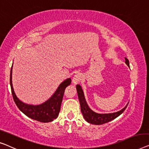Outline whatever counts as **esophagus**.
<instances>
[{
	"label": "esophagus",
	"mask_w": 149,
	"mask_h": 149,
	"mask_svg": "<svg viewBox=\"0 0 149 149\" xmlns=\"http://www.w3.org/2000/svg\"><path fill=\"white\" fill-rule=\"evenodd\" d=\"M82 79V75H81V74H79V73H77V74H75L74 76L73 77V83L74 84H77L78 83L79 81H80Z\"/></svg>",
	"instance_id": "obj_1"
}]
</instances>
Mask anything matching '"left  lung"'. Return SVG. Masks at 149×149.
Masks as SVG:
<instances>
[{"label":"left lung","mask_w":149,"mask_h":149,"mask_svg":"<svg viewBox=\"0 0 149 149\" xmlns=\"http://www.w3.org/2000/svg\"><path fill=\"white\" fill-rule=\"evenodd\" d=\"M125 63L127 64L128 66H129V61H128V59L126 58H125ZM76 89L77 95H78L79 104H80L81 106V113L86 120L90 124L100 125V124L107 123L108 122L116 118L118 116H119L125 110L128 106L127 104L126 107H124L123 110H120L117 112L112 113V114H97V113L94 112V111H92L88 107V104L86 102L85 97H84L83 90H82L81 86L77 84L76 86Z\"/></svg>","instance_id":"left-lung-1"}]
</instances>
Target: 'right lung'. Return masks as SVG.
<instances>
[{"label":"right lung","instance_id":"right-lung-1","mask_svg":"<svg viewBox=\"0 0 149 149\" xmlns=\"http://www.w3.org/2000/svg\"><path fill=\"white\" fill-rule=\"evenodd\" d=\"M71 83H72V80L70 78L64 81L59 85L52 97H51V98L49 99L45 103L37 106L29 105L20 101L15 95L12 84V68L10 70V84L11 92H12L13 97L15 104L19 109L26 116L41 123H49L58 116L61 108V102L63 100L64 92H65V88L70 86Z\"/></svg>","mask_w":149,"mask_h":149}]
</instances>
